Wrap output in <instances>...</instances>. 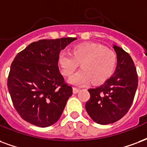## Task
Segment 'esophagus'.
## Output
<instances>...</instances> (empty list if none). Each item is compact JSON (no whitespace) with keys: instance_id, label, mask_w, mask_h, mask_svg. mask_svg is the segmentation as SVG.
I'll return each mask as SVG.
<instances>
[{"instance_id":"esophagus-1","label":"esophagus","mask_w":147,"mask_h":147,"mask_svg":"<svg viewBox=\"0 0 147 147\" xmlns=\"http://www.w3.org/2000/svg\"><path fill=\"white\" fill-rule=\"evenodd\" d=\"M79 89H77V88H76V87L72 88V92H73V93H75V94L77 93H79Z\"/></svg>"}]
</instances>
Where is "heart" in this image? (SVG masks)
I'll use <instances>...</instances> for the list:
<instances>
[{
    "label": "heart",
    "mask_w": 147,
    "mask_h": 147,
    "mask_svg": "<svg viewBox=\"0 0 147 147\" xmlns=\"http://www.w3.org/2000/svg\"><path fill=\"white\" fill-rule=\"evenodd\" d=\"M57 64L61 73L67 77L71 76L81 64L82 69L71 77L68 82L77 86H86L92 82L101 84L109 79L115 71L117 56L103 45L83 43L71 49V54L61 52Z\"/></svg>",
    "instance_id": "heart-1"
}]
</instances>
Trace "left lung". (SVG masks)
Here are the masks:
<instances>
[{"label": "left lung", "mask_w": 147, "mask_h": 147, "mask_svg": "<svg viewBox=\"0 0 147 147\" xmlns=\"http://www.w3.org/2000/svg\"><path fill=\"white\" fill-rule=\"evenodd\" d=\"M117 54L115 73L99 87L90 89V98L86 104L88 115L100 125L114 123L129 111L138 86L134 62L127 52L113 45Z\"/></svg>", "instance_id": "obj_1"}]
</instances>
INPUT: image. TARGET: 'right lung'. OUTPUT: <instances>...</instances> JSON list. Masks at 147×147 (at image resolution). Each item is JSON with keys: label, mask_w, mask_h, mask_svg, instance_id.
Returning a JSON list of instances; mask_svg holds the SVG:
<instances>
[{"label": "right lung", "mask_w": 147, "mask_h": 147, "mask_svg": "<svg viewBox=\"0 0 147 147\" xmlns=\"http://www.w3.org/2000/svg\"><path fill=\"white\" fill-rule=\"evenodd\" d=\"M76 38L40 40L30 43L13 61L7 88L14 107L24 120L44 128L57 122L72 88L60 73V51Z\"/></svg>", "instance_id": "add662e5"}]
</instances>
